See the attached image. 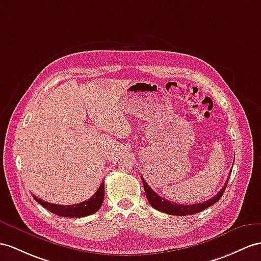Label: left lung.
Returning a JSON list of instances; mask_svg holds the SVG:
<instances>
[{
  "mask_svg": "<svg viewBox=\"0 0 261 261\" xmlns=\"http://www.w3.org/2000/svg\"><path fill=\"white\" fill-rule=\"evenodd\" d=\"M230 173H231V169H230ZM228 179H229V177H228ZM228 179L225 184V186L222 187L220 192L209 200L204 201V202H199V204H195V205H180V204L178 205V204H176V202H171L169 200L162 198L160 195H157L154 192V190H152L147 185V182H146L145 179L142 177V181H143V185H144L146 197H147L148 202L152 206V208H155L156 211H160V212H163L165 214L174 215V216H186V215L198 214V213L204 211V209L216 204V202H217L221 198L222 194H224L225 189L227 187Z\"/></svg>",
  "mask_w": 261,
  "mask_h": 261,
  "instance_id": "left-lung-1",
  "label": "left lung"
}]
</instances>
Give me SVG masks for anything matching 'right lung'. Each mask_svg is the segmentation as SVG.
Segmentation results:
<instances>
[{
    "instance_id": "obj_1",
    "label": "right lung",
    "mask_w": 261,
    "mask_h": 261,
    "mask_svg": "<svg viewBox=\"0 0 261 261\" xmlns=\"http://www.w3.org/2000/svg\"><path fill=\"white\" fill-rule=\"evenodd\" d=\"M104 195H105V189H104V181H103L100 184L99 188L96 190V193H95L90 199L80 202V204H76V205H66V206L56 205V204H52V202H47L37 198V197L34 195H33V198L44 208H46L48 212L53 213L57 216L69 217V218H81V217H85V216L93 215L96 213L100 208L101 204H103Z\"/></svg>"
}]
</instances>
